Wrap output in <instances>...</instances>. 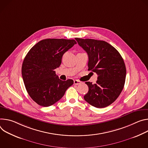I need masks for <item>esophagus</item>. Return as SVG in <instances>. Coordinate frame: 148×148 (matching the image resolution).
<instances>
[{
	"label": "esophagus",
	"instance_id": "esophagus-1",
	"mask_svg": "<svg viewBox=\"0 0 148 148\" xmlns=\"http://www.w3.org/2000/svg\"><path fill=\"white\" fill-rule=\"evenodd\" d=\"M81 84V82L78 80H74V84L75 85H79Z\"/></svg>",
	"mask_w": 148,
	"mask_h": 148
}]
</instances>
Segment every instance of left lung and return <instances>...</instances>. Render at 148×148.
<instances>
[{
    "label": "left lung",
    "instance_id": "8db88e82",
    "mask_svg": "<svg viewBox=\"0 0 148 148\" xmlns=\"http://www.w3.org/2000/svg\"><path fill=\"white\" fill-rule=\"evenodd\" d=\"M75 39L88 55V71L97 75L96 84L85 82L89 91L84 99L94 107H106L116 101L123 89L126 74L123 59L116 49L105 41Z\"/></svg>",
    "mask_w": 148,
    "mask_h": 148
}]
</instances>
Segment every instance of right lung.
Returning <instances> with one entry per match:
<instances>
[{
    "label": "right lung",
    "mask_w": 148,
    "mask_h": 148,
    "mask_svg": "<svg viewBox=\"0 0 148 148\" xmlns=\"http://www.w3.org/2000/svg\"><path fill=\"white\" fill-rule=\"evenodd\" d=\"M75 44L74 39H46L33 46L25 56L22 66L23 82L30 97L40 106L53 105L73 84L72 79H59L55 69Z\"/></svg>",
    "instance_id": "1"
}]
</instances>
